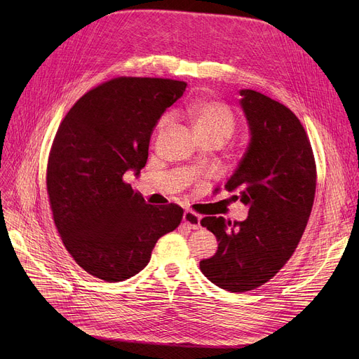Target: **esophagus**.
Wrapping results in <instances>:
<instances>
[{"label": "esophagus", "instance_id": "obj_1", "mask_svg": "<svg viewBox=\"0 0 359 359\" xmlns=\"http://www.w3.org/2000/svg\"><path fill=\"white\" fill-rule=\"evenodd\" d=\"M183 222L187 225V227L192 230H198L201 227V215H198L194 211H184L183 214Z\"/></svg>", "mask_w": 359, "mask_h": 359}]
</instances>
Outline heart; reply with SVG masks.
Returning a JSON list of instances; mask_svg holds the SVG:
<instances>
[{"instance_id":"b5f03b06","label":"heart","mask_w":359,"mask_h":359,"mask_svg":"<svg viewBox=\"0 0 359 359\" xmlns=\"http://www.w3.org/2000/svg\"><path fill=\"white\" fill-rule=\"evenodd\" d=\"M191 115L196 134L217 135L224 141L230 138L236 128V118L231 109L219 102H201L191 107ZM170 122V115H164L158 128H164Z\"/></svg>"}]
</instances>
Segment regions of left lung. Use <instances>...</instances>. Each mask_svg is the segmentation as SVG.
<instances>
[{
  "label": "left lung",
  "mask_w": 359,
  "mask_h": 359,
  "mask_svg": "<svg viewBox=\"0 0 359 359\" xmlns=\"http://www.w3.org/2000/svg\"><path fill=\"white\" fill-rule=\"evenodd\" d=\"M250 141L225 189L249 206L241 222L205 217L217 253L199 262L202 273L231 292L268 282L292 256L316 194V164L306 130L294 113L259 91L240 90Z\"/></svg>",
  "instance_id": "8db88e82"
}]
</instances>
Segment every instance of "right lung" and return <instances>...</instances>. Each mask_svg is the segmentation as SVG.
Returning a JSON list of instances; mask_svg holds the SVG:
<instances>
[{
  "instance_id": "add662e5",
  "label": "right lung",
  "mask_w": 359,
  "mask_h": 359,
  "mask_svg": "<svg viewBox=\"0 0 359 359\" xmlns=\"http://www.w3.org/2000/svg\"><path fill=\"white\" fill-rule=\"evenodd\" d=\"M184 90L175 80L115 79L84 94L60 125L46 173L50 208L65 249L90 275H137L180 224L179 205L145 203L123 176H140L151 134Z\"/></svg>"
}]
</instances>
